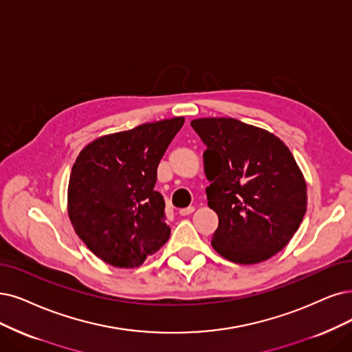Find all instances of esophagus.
<instances>
[{
	"label": "esophagus",
	"mask_w": 352,
	"mask_h": 352,
	"mask_svg": "<svg viewBox=\"0 0 352 352\" xmlns=\"http://www.w3.org/2000/svg\"><path fill=\"white\" fill-rule=\"evenodd\" d=\"M194 210H196V207L190 206V207H186V209H181V210H179V214H181V216H188V214H191Z\"/></svg>",
	"instance_id": "34e87169"
}]
</instances>
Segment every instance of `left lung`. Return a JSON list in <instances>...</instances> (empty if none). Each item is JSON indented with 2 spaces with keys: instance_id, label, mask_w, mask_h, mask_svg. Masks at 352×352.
<instances>
[{
  "instance_id": "left-lung-1",
  "label": "left lung",
  "mask_w": 352,
  "mask_h": 352,
  "mask_svg": "<svg viewBox=\"0 0 352 352\" xmlns=\"http://www.w3.org/2000/svg\"><path fill=\"white\" fill-rule=\"evenodd\" d=\"M206 143L207 204L219 216L214 251L236 264H258L290 242L307 207L302 169L285 143L232 117L191 120Z\"/></svg>"
}]
</instances>
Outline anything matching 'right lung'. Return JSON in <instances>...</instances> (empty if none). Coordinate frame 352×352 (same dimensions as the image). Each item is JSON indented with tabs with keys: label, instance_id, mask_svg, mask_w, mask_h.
I'll use <instances>...</instances> for the list:
<instances>
[{
	"label": "right lung",
	"instance_id": "add662e5",
	"mask_svg": "<svg viewBox=\"0 0 352 352\" xmlns=\"http://www.w3.org/2000/svg\"><path fill=\"white\" fill-rule=\"evenodd\" d=\"M184 120L174 117L104 135L78 153L68 216L76 235L106 264L136 268L169 239L156 171Z\"/></svg>",
	"mask_w": 352,
	"mask_h": 352
}]
</instances>
